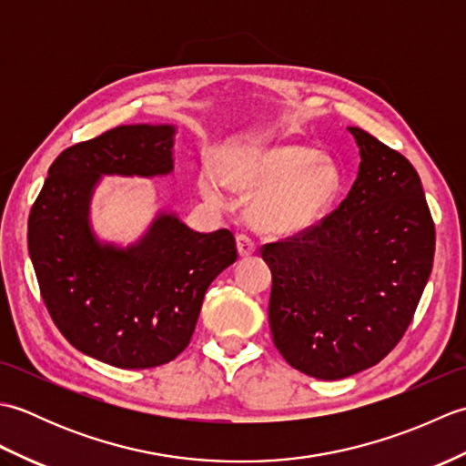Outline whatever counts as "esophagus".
I'll use <instances>...</instances> for the list:
<instances>
[{"label":"esophagus","instance_id":"1","mask_svg":"<svg viewBox=\"0 0 466 466\" xmlns=\"http://www.w3.org/2000/svg\"><path fill=\"white\" fill-rule=\"evenodd\" d=\"M236 244H238V252L242 258H248L256 252V242L250 238L248 234H238L236 236Z\"/></svg>","mask_w":466,"mask_h":466}]
</instances>
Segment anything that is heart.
Listing matches in <instances>:
<instances>
[{"instance_id": "1", "label": "heart", "mask_w": 466, "mask_h": 466, "mask_svg": "<svg viewBox=\"0 0 466 466\" xmlns=\"http://www.w3.org/2000/svg\"><path fill=\"white\" fill-rule=\"evenodd\" d=\"M222 184L254 192L250 216L256 228L276 236L310 230L330 210L340 190V174L309 146H238L226 150L218 166ZM200 187L206 200L224 204V190L212 172Z\"/></svg>"}]
</instances>
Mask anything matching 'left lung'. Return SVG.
I'll list each match as a JSON object with an SVG mask.
<instances>
[{
  "instance_id": "left-lung-1",
  "label": "left lung",
  "mask_w": 466,
  "mask_h": 466,
  "mask_svg": "<svg viewBox=\"0 0 466 466\" xmlns=\"http://www.w3.org/2000/svg\"><path fill=\"white\" fill-rule=\"evenodd\" d=\"M349 132L362 157L349 196L310 230L260 248L272 272L274 346L322 380L370 369L400 342L434 258L417 170L369 132Z\"/></svg>"
}]
</instances>
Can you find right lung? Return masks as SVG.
Returning a JSON list of instances; mask_svg holds the SVG:
<instances>
[{
	"label": "right lung",
	"mask_w": 466,
	"mask_h": 466,
	"mask_svg": "<svg viewBox=\"0 0 466 466\" xmlns=\"http://www.w3.org/2000/svg\"><path fill=\"white\" fill-rule=\"evenodd\" d=\"M172 126H117L67 147L29 212V256L57 330L117 369L174 360L190 344L208 286L238 258L230 230L200 234L172 214L157 216L126 250L92 234L87 208L97 177L172 172Z\"/></svg>",
	"instance_id": "right-lung-1"
}]
</instances>
